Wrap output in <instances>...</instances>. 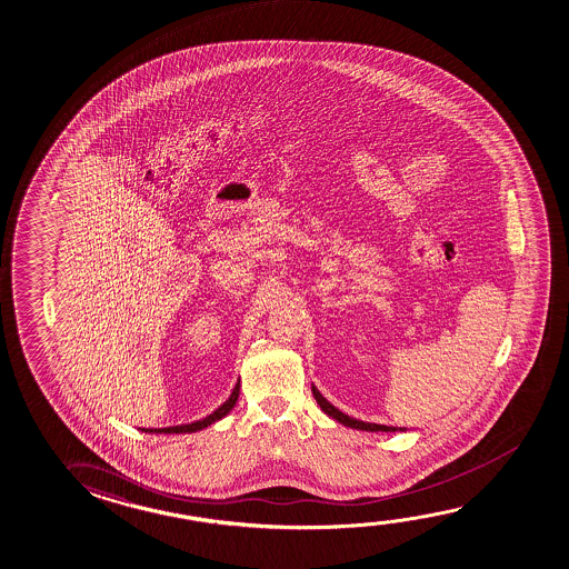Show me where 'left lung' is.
Masks as SVG:
<instances>
[{
  "label": "left lung",
  "mask_w": 569,
  "mask_h": 569,
  "mask_svg": "<svg viewBox=\"0 0 569 569\" xmlns=\"http://www.w3.org/2000/svg\"><path fill=\"white\" fill-rule=\"evenodd\" d=\"M313 389V396L315 399H317V403H319V407H321L322 411L327 412L329 417H332V419L338 420V422H342L345 427H350V429H358V430H370V432H396L397 427H386V425H373V422H363V420H356L352 419V417H348V415H345L342 411H338L337 407L335 405H330L325 397L319 393V389Z\"/></svg>",
  "instance_id": "left-lung-1"
}]
</instances>
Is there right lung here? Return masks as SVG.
Listing matches in <instances>:
<instances>
[{
    "mask_svg": "<svg viewBox=\"0 0 569 569\" xmlns=\"http://www.w3.org/2000/svg\"><path fill=\"white\" fill-rule=\"evenodd\" d=\"M240 386L237 383L234 389H232L231 397L224 401V403L217 409V411L211 412L209 417H206L203 420H196V422H190V425H180V427H168V429H147V432H162V435H181V432H196V430L206 429L209 425H213L214 420L222 419V417H227L229 411H231L234 403H237V399H239Z\"/></svg>",
    "mask_w": 569,
    "mask_h": 569,
    "instance_id": "1",
    "label": "right lung"
}]
</instances>
